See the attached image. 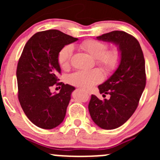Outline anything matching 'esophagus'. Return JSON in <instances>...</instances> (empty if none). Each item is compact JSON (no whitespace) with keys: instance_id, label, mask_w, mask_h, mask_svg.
Instances as JSON below:
<instances>
[{"instance_id":"1","label":"esophagus","mask_w":160,"mask_h":160,"mask_svg":"<svg viewBox=\"0 0 160 160\" xmlns=\"http://www.w3.org/2000/svg\"><path fill=\"white\" fill-rule=\"evenodd\" d=\"M84 91H85V93H87L88 94L90 95V91H88V90H84Z\"/></svg>"}]
</instances>
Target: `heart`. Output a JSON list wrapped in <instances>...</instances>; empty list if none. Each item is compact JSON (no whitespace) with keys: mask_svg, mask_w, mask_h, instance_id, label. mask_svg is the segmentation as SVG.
Wrapping results in <instances>:
<instances>
[{"mask_svg":"<svg viewBox=\"0 0 160 160\" xmlns=\"http://www.w3.org/2000/svg\"><path fill=\"white\" fill-rule=\"evenodd\" d=\"M79 47L96 59L97 64L106 72H111L117 69L121 61V52L116 48L108 49V45L98 40L89 39L82 42ZM73 48L70 45L62 47L58 54V61L63 69L70 67ZM103 74L98 69L90 70H78L68 77L70 84L82 88H90L100 83Z\"/></svg>","mask_w":160,"mask_h":160,"instance_id":"obj_1","label":"heart"}]
</instances>
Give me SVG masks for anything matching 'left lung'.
Masks as SVG:
<instances>
[{
	"mask_svg": "<svg viewBox=\"0 0 160 160\" xmlns=\"http://www.w3.org/2000/svg\"><path fill=\"white\" fill-rule=\"evenodd\" d=\"M118 46L121 61L115 72L98 86L100 93L110 94L101 101L91 95L88 109L97 125L114 129L125 124L138 107L146 83L145 59L138 40L123 31H113L97 37Z\"/></svg>",
	"mask_w": 160,
	"mask_h": 160,
	"instance_id": "left-lung-1",
	"label": "left lung"
}]
</instances>
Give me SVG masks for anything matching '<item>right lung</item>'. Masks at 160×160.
Here are the masks:
<instances>
[{
	"label": "right lung",
	"instance_id": "1",
	"mask_svg": "<svg viewBox=\"0 0 160 160\" xmlns=\"http://www.w3.org/2000/svg\"><path fill=\"white\" fill-rule=\"evenodd\" d=\"M77 39L51 29L35 33L24 47L16 71L18 97L28 118L39 128H56L65 118L75 88L57 83L61 72L58 54L62 47ZM54 84L61 86L59 94L50 91Z\"/></svg>",
	"mask_w": 160,
	"mask_h": 160
}]
</instances>
